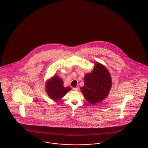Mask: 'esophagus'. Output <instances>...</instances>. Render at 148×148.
Wrapping results in <instances>:
<instances>
[{"label":"esophagus","instance_id":"34e87169","mask_svg":"<svg viewBox=\"0 0 148 148\" xmlns=\"http://www.w3.org/2000/svg\"><path fill=\"white\" fill-rule=\"evenodd\" d=\"M73 89H74V91H76V92H77L78 90H79V89L77 88H73Z\"/></svg>","mask_w":148,"mask_h":148}]
</instances>
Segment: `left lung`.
<instances>
[{"mask_svg":"<svg viewBox=\"0 0 148 148\" xmlns=\"http://www.w3.org/2000/svg\"><path fill=\"white\" fill-rule=\"evenodd\" d=\"M84 84L81 91L86 100L94 105L108 96L112 88V77L104 65L96 62L92 72L85 74Z\"/></svg>","mask_w":148,"mask_h":148,"instance_id":"8db88e82","label":"left lung"}]
</instances>
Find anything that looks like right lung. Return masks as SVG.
Segmentation results:
<instances>
[{
  "label": "right lung",
  "instance_id": "1",
  "mask_svg": "<svg viewBox=\"0 0 148 148\" xmlns=\"http://www.w3.org/2000/svg\"><path fill=\"white\" fill-rule=\"evenodd\" d=\"M45 89L48 96L54 101H58L62 99L71 88L64 87V81L57 75H54L46 81Z\"/></svg>",
  "mask_w": 148,
  "mask_h": 148
}]
</instances>
